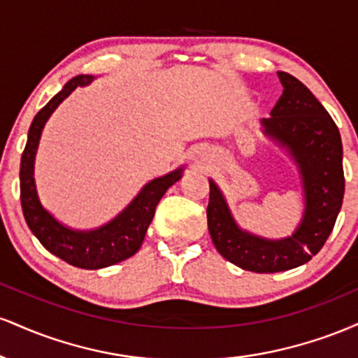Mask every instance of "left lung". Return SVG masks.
<instances>
[{"label": "left lung", "mask_w": 358, "mask_h": 358, "mask_svg": "<svg viewBox=\"0 0 358 358\" xmlns=\"http://www.w3.org/2000/svg\"><path fill=\"white\" fill-rule=\"evenodd\" d=\"M278 76L285 90L262 126L266 134L289 148L301 168L306 196L301 225L285 241L259 239L237 227L212 180L208 195L213 245L227 261L254 273L298 268L318 254L334 231L345 193L343 148L335 121L303 82L287 72Z\"/></svg>", "instance_id": "left-lung-1"}]
</instances>
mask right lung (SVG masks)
<instances>
[{
	"label": "right lung",
	"instance_id": "right-lung-1",
	"mask_svg": "<svg viewBox=\"0 0 358 358\" xmlns=\"http://www.w3.org/2000/svg\"><path fill=\"white\" fill-rule=\"evenodd\" d=\"M90 80L92 77L89 76L73 77L57 96L52 97L45 108L36 113L30 129H28L27 146H24L22 163H20V200H22L23 217L28 227L48 252L76 268L101 269L124 261L138 252L145 241L148 225L153 220L156 205L168 188L178 182L182 170H176L173 173L148 183L121 215L97 231L76 232L64 227L53 219L40 205L38 196H36L34 180L36 146H38L45 122L57 106L73 89L79 85H87Z\"/></svg>",
	"mask_w": 358,
	"mask_h": 358
}]
</instances>
